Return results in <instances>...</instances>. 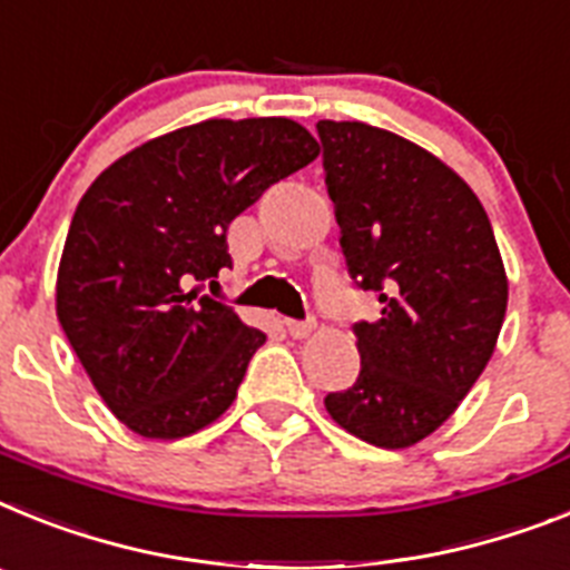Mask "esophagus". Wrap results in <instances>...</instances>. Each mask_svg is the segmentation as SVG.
I'll use <instances>...</instances> for the list:
<instances>
[{"mask_svg": "<svg viewBox=\"0 0 570 570\" xmlns=\"http://www.w3.org/2000/svg\"><path fill=\"white\" fill-rule=\"evenodd\" d=\"M284 326L292 338H306V335H313L315 321H284Z\"/></svg>", "mask_w": 570, "mask_h": 570, "instance_id": "34e87169", "label": "esophagus"}]
</instances>
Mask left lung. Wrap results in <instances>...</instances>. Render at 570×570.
Listing matches in <instances>:
<instances>
[{
	"label": "left lung",
	"instance_id": "left-lung-1",
	"mask_svg": "<svg viewBox=\"0 0 570 570\" xmlns=\"http://www.w3.org/2000/svg\"><path fill=\"white\" fill-rule=\"evenodd\" d=\"M346 269L379 295L361 373L326 413L361 442L413 448L462 404L497 346L508 275L488 212L439 157L367 122H318Z\"/></svg>",
	"mask_w": 570,
	"mask_h": 570
}]
</instances>
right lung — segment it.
<instances>
[{
	"instance_id": "obj_1",
	"label": "right lung",
	"mask_w": 570,
	"mask_h": 570,
	"mask_svg": "<svg viewBox=\"0 0 570 570\" xmlns=\"http://www.w3.org/2000/svg\"><path fill=\"white\" fill-rule=\"evenodd\" d=\"M318 151L286 117L203 120L142 142L88 186L59 261L57 318L128 430L183 439L235 402L266 335L189 284L232 266V220Z\"/></svg>"
}]
</instances>
